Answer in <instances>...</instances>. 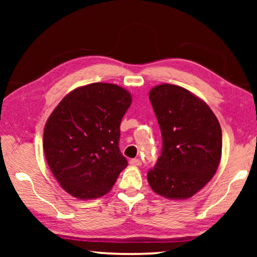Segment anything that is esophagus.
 <instances>
[{
	"instance_id": "1",
	"label": "esophagus",
	"mask_w": 257,
	"mask_h": 257,
	"mask_svg": "<svg viewBox=\"0 0 257 257\" xmlns=\"http://www.w3.org/2000/svg\"><path fill=\"white\" fill-rule=\"evenodd\" d=\"M130 164L133 165V166H140V165H142V160L138 159V158H136V159L130 160Z\"/></svg>"
}]
</instances>
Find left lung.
I'll list each match as a JSON object with an SVG mask.
<instances>
[{
    "label": "left lung",
    "mask_w": 257,
    "mask_h": 257,
    "mask_svg": "<svg viewBox=\"0 0 257 257\" xmlns=\"http://www.w3.org/2000/svg\"><path fill=\"white\" fill-rule=\"evenodd\" d=\"M149 97L160 126L163 150L147 180L165 198H191L219 167L220 122L205 101L181 86L161 84L150 91Z\"/></svg>",
    "instance_id": "8db88e82"
}]
</instances>
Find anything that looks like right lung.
Here are the masks:
<instances>
[{
	"instance_id": "1",
	"label": "right lung",
	"mask_w": 257,
	"mask_h": 257,
	"mask_svg": "<svg viewBox=\"0 0 257 257\" xmlns=\"http://www.w3.org/2000/svg\"><path fill=\"white\" fill-rule=\"evenodd\" d=\"M131 101L128 91L115 84L92 83L71 91L52 111L44 127V154L69 194L103 196L127 166L119 138Z\"/></svg>"
}]
</instances>
